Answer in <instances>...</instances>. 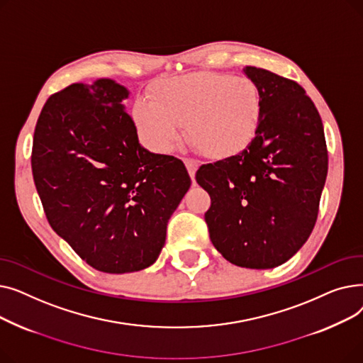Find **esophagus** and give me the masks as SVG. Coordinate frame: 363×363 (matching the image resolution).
I'll list each match as a JSON object with an SVG mask.
<instances>
[{
	"label": "esophagus",
	"instance_id": "1",
	"mask_svg": "<svg viewBox=\"0 0 363 363\" xmlns=\"http://www.w3.org/2000/svg\"><path fill=\"white\" fill-rule=\"evenodd\" d=\"M184 163H185V166H186V170H188L189 177H191V179H193V182H194V179H196V172H197V169H199V163H197L196 160H193V159H185Z\"/></svg>",
	"mask_w": 363,
	"mask_h": 363
}]
</instances>
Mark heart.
Listing matches in <instances>:
<instances>
[{
  "label": "heart",
  "instance_id": "b5f03b06",
  "mask_svg": "<svg viewBox=\"0 0 363 363\" xmlns=\"http://www.w3.org/2000/svg\"><path fill=\"white\" fill-rule=\"evenodd\" d=\"M133 121L152 151L169 152L186 125L194 145L206 156L222 160L252 144L262 121V101L250 79L199 72L160 85L155 100H138Z\"/></svg>",
  "mask_w": 363,
  "mask_h": 363
}]
</instances>
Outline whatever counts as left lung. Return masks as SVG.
<instances>
[{"mask_svg": "<svg viewBox=\"0 0 363 363\" xmlns=\"http://www.w3.org/2000/svg\"><path fill=\"white\" fill-rule=\"evenodd\" d=\"M259 89L262 121L240 155L201 166L197 182L211 194L204 215L216 250L241 268L271 269L308 241L328 172L325 133L298 84L245 66Z\"/></svg>", "mask_w": 363, "mask_h": 363, "instance_id": "8db88e82", "label": "left lung"}]
</instances>
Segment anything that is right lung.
Listing matches in <instances>:
<instances>
[{
	"label": "right lung",
	"instance_id": "right-lung-1",
	"mask_svg": "<svg viewBox=\"0 0 363 363\" xmlns=\"http://www.w3.org/2000/svg\"><path fill=\"white\" fill-rule=\"evenodd\" d=\"M129 94L107 78L73 84L51 95L33 133L32 174L51 228L107 274L157 260L191 185L179 159L140 144Z\"/></svg>",
	"mask_w": 363,
	"mask_h": 363
}]
</instances>
